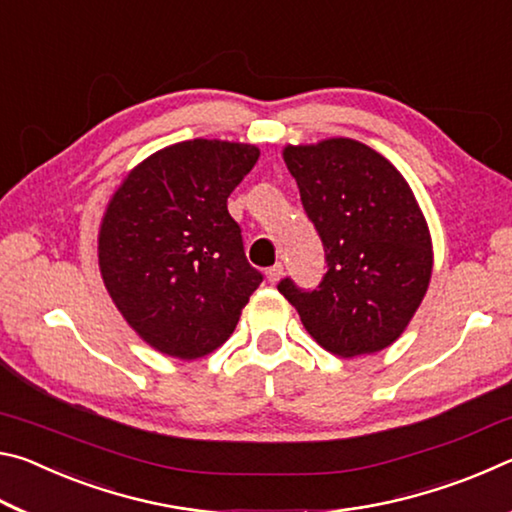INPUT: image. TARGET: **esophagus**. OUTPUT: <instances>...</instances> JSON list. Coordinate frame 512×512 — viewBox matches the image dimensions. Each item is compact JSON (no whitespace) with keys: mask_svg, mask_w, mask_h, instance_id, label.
<instances>
[{"mask_svg":"<svg viewBox=\"0 0 512 512\" xmlns=\"http://www.w3.org/2000/svg\"><path fill=\"white\" fill-rule=\"evenodd\" d=\"M282 273H284V266L277 262V264H273L271 268H266V277H268V282H277L282 277Z\"/></svg>","mask_w":512,"mask_h":512,"instance_id":"34e87169","label":"esophagus"}]
</instances>
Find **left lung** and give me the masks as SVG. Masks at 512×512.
I'll return each mask as SVG.
<instances>
[{
    "label": "left lung",
    "instance_id": "obj_1",
    "mask_svg": "<svg viewBox=\"0 0 512 512\" xmlns=\"http://www.w3.org/2000/svg\"><path fill=\"white\" fill-rule=\"evenodd\" d=\"M284 162L325 250L314 289L291 277L277 291L302 325L339 357L391 345L427 293L433 255L427 221L391 162L354 140L287 146Z\"/></svg>",
    "mask_w": 512,
    "mask_h": 512
}]
</instances>
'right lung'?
Wrapping results in <instances>:
<instances>
[{
	"label": "right lung",
	"mask_w": 512,
	"mask_h": 512,
	"mask_svg": "<svg viewBox=\"0 0 512 512\" xmlns=\"http://www.w3.org/2000/svg\"><path fill=\"white\" fill-rule=\"evenodd\" d=\"M257 158L250 144L167 146L131 171L103 216L99 266L110 298L169 357L198 359L228 341L264 280L228 212Z\"/></svg>",
	"instance_id": "obj_1"
}]
</instances>
